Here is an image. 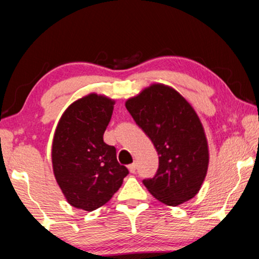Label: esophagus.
Returning a JSON list of instances; mask_svg holds the SVG:
<instances>
[{
  "mask_svg": "<svg viewBox=\"0 0 259 259\" xmlns=\"http://www.w3.org/2000/svg\"><path fill=\"white\" fill-rule=\"evenodd\" d=\"M128 169H130L131 173H136V170H137V164H136V163L130 164V165H128Z\"/></svg>",
  "mask_w": 259,
  "mask_h": 259,
  "instance_id": "34e87169",
  "label": "esophagus"
}]
</instances>
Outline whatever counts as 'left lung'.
<instances>
[{
    "label": "left lung",
    "mask_w": 259,
    "mask_h": 259,
    "mask_svg": "<svg viewBox=\"0 0 259 259\" xmlns=\"http://www.w3.org/2000/svg\"><path fill=\"white\" fill-rule=\"evenodd\" d=\"M126 108L158 154L155 177L143 184L159 202L177 206L193 198L205 179L209 151L199 117L174 89L151 85Z\"/></svg>",
    "instance_id": "1"
}]
</instances>
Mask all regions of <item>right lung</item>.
<instances>
[{
	"mask_svg": "<svg viewBox=\"0 0 259 259\" xmlns=\"http://www.w3.org/2000/svg\"><path fill=\"white\" fill-rule=\"evenodd\" d=\"M114 101L91 94L67 108L53 140V168L67 202L92 211L109 202L128 169L116 158V149L105 144L104 131Z\"/></svg>",
	"mask_w": 259,
	"mask_h": 259,
	"instance_id": "1",
	"label": "right lung"
}]
</instances>
